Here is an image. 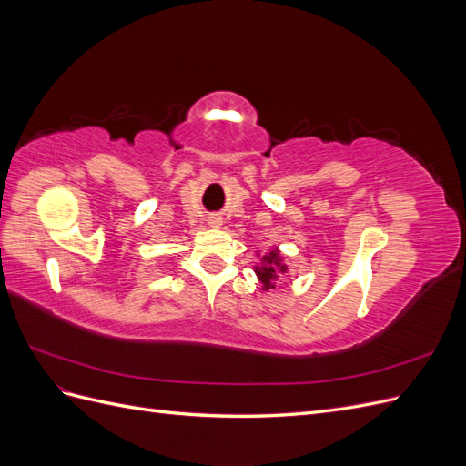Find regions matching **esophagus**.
Returning a JSON list of instances; mask_svg holds the SVG:
<instances>
[{
	"label": "esophagus",
	"mask_w": 466,
	"mask_h": 466,
	"mask_svg": "<svg viewBox=\"0 0 466 466\" xmlns=\"http://www.w3.org/2000/svg\"><path fill=\"white\" fill-rule=\"evenodd\" d=\"M211 225H214V228H219V223H218V219H211Z\"/></svg>",
	"instance_id": "esophagus-1"
}]
</instances>
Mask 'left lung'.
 Here are the masks:
<instances>
[{"mask_svg":"<svg viewBox=\"0 0 466 466\" xmlns=\"http://www.w3.org/2000/svg\"><path fill=\"white\" fill-rule=\"evenodd\" d=\"M257 257H260V264L255 266V274L257 279L262 284V291H270L276 288V281L279 276H284L289 268L286 264V257L281 255L279 248H272L270 252H257Z\"/></svg>","mask_w":466,"mask_h":466,"instance_id":"left-lung-1","label":"left lung"}]
</instances>
